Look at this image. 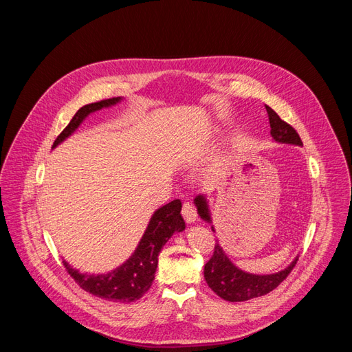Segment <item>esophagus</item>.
<instances>
[{
	"instance_id": "esophagus-1",
	"label": "esophagus",
	"mask_w": 352,
	"mask_h": 352,
	"mask_svg": "<svg viewBox=\"0 0 352 352\" xmlns=\"http://www.w3.org/2000/svg\"><path fill=\"white\" fill-rule=\"evenodd\" d=\"M182 216L186 220V223H194L197 220V210L190 202H185L182 206Z\"/></svg>"
}]
</instances>
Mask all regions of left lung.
<instances>
[{
	"instance_id": "8db88e82",
	"label": "left lung",
	"mask_w": 352,
	"mask_h": 352,
	"mask_svg": "<svg viewBox=\"0 0 352 352\" xmlns=\"http://www.w3.org/2000/svg\"><path fill=\"white\" fill-rule=\"evenodd\" d=\"M265 110L269 113V122L272 127L270 133L274 141L282 144L302 145L300 135L296 133V131L291 124L283 122L269 105H265ZM194 202L201 219L211 223L207 199L202 195H198L194 199ZM296 261L298 258H295L285 270L278 273L252 274L238 269L236 265L228 258V255L223 251L220 245L216 243L214 252H212L211 258L204 265V278L207 285L211 287V291H214L220 298H223V300L230 302H241L272 292L274 287H278L287 278V274H289L295 267Z\"/></svg>"
}]
</instances>
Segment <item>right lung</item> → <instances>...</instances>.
I'll use <instances>...</instances> for the list:
<instances>
[{"instance_id": "1", "label": "right lung", "mask_w": 352, "mask_h": 352, "mask_svg": "<svg viewBox=\"0 0 352 352\" xmlns=\"http://www.w3.org/2000/svg\"><path fill=\"white\" fill-rule=\"evenodd\" d=\"M120 100V97H117L83 105L57 136L52 148L76 131L88 114L101 110L102 107H110ZM180 210H182L180 199H173L162 208H158L148 223V228L132 257L116 270L107 274H87L79 273L76 269H72L69 263L63 261L67 273L83 291L102 298V300L123 304L140 300L153 285L158 264V254L162 251L163 245L175 232H182L185 229V221L180 214Z\"/></svg>"}]
</instances>
